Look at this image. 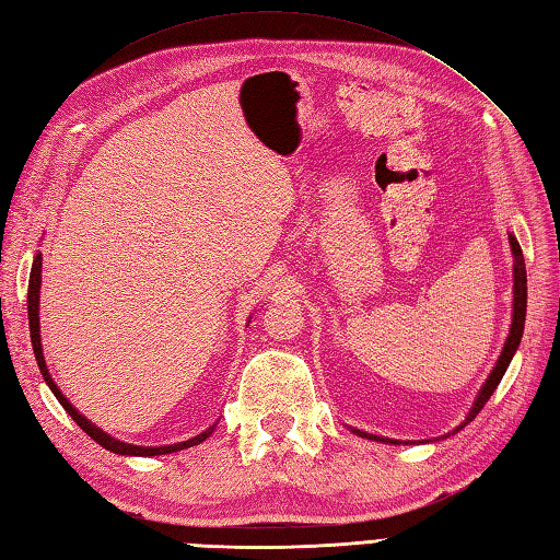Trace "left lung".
<instances>
[{"instance_id": "obj_1", "label": "left lung", "mask_w": 560, "mask_h": 560, "mask_svg": "<svg viewBox=\"0 0 560 560\" xmlns=\"http://www.w3.org/2000/svg\"><path fill=\"white\" fill-rule=\"evenodd\" d=\"M508 241H510V249H513V323H510L508 337H505V343H503V351H501V355H498V361L493 365V371L489 373V377L483 380V385L477 392V397H474L469 411L464 413V421L459 425L452 428V431L445 433L443 438L462 431L464 425L477 419V413L483 409V404L491 399L495 387L501 385V380H503V375L508 371L510 361H513V355L517 353V347H520V341H522V331H525V317H527V269H525V257H522V247H520L517 237L513 233H508ZM351 431L355 435L368 438V440H380V443H389V445H399L401 443V440L373 435V433L359 431V428H351ZM407 443H411V440H407ZM419 443H423V440H419Z\"/></svg>"}]
</instances>
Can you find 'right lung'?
Listing matches in <instances>:
<instances>
[{"mask_svg":"<svg viewBox=\"0 0 560 560\" xmlns=\"http://www.w3.org/2000/svg\"><path fill=\"white\" fill-rule=\"evenodd\" d=\"M40 273H43V255L40 249L35 253L33 257V267H31V279H28V329H31V343H33V353H35V361H38V368L43 373V380L47 383V387L52 389V395L57 397V401L62 404L65 411L71 416L79 423L81 431H86V435H91L96 443L105 450L115 452V455H127V457H156V455H171V452H180V450H187L192 445H199L205 443V440L213 433V428H217V423H211L209 428H205V431L183 440V443H173V445H159V447H151V445H132V443H122V440L113 438L110 433L101 431V428L96 423H91L86 416L79 413L74 404H71L62 392H59V387L55 385V380L50 375V371H47V363H45V355H43V341H40ZM253 319V317H249Z\"/></svg>","mask_w":560,"mask_h":560,"instance_id":"right-lung-1","label":"right lung"}]
</instances>
